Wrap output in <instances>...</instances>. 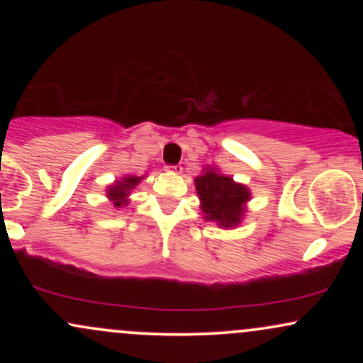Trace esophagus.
I'll list each match as a JSON object with an SVG mask.
<instances>
[{
	"label": "esophagus",
	"mask_w": 363,
	"mask_h": 363,
	"mask_svg": "<svg viewBox=\"0 0 363 363\" xmlns=\"http://www.w3.org/2000/svg\"><path fill=\"white\" fill-rule=\"evenodd\" d=\"M167 170H169V172H172V174H181L182 172V167L179 164L177 165H169Z\"/></svg>",
	"instance_id": "obj_1"
}]
</instances>
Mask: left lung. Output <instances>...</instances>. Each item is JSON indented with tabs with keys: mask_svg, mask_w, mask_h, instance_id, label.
<instances>
[{
	"mask_svg": "<svg viewBox=\"0 0 363 363\" xmlns=\"http://www.w3.org/2000/svg\"><path fill=\"white\" fill-rule=\"evenodd\" d=\"M194 182L206 220H213L220 227H234L240 222L244 205L249 201L247 187L215 170H206Z\"/></svg>",
	"mask_w": 363,
	"mask_h": 363,
	"instance_id": "8db88e82",
	"label": "left lung"
}]
</instances>
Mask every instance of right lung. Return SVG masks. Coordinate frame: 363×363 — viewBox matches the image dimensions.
Masks as SVG:
<instances>
[{"mask_svg": "<svg viewBox=\"0 0 363 363\" xmlns=\"http://www.w3.org/2000/svg\"><path fill=\"white\" fill-rule=\"evenodd\" d=\"M141 181V177H124L123 181H118L114 186L109 187L107 196L111 198V201L114 203V206H124L128 203V196L131 193V189Z\"/></svg>", "mask_w": 363, "mask_h": 363, "instance_id": "right-lung-1", "label": "right lung"}]
</instances>
